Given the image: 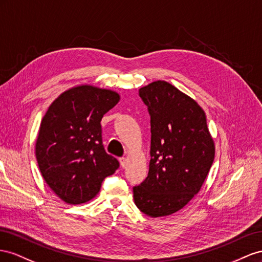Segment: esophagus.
Wrapping results in <instances>:
<instances>
[{"label":"esophagus","mask_w":262,"mask_h":262,"mask_svg":"<svg viewBox=\"0 0 262 262\" xmlns=\"http://www.w3.org/2000/svg\"><path fill=\"white\" fill-rule=\"evenodd\" d=\"M119 162H121V166L123 168H125L127 166V158H125V157H122V158H119Z\"/></svg>","instance_id":"34e87169"}]
</instances>
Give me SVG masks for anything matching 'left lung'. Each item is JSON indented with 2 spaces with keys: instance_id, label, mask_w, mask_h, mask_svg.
<instances>
[{
  "instance_id": "8db88e82",
  "label": "left lung",
  "mask_w": 262,
  "mask_h": 262,
  "mask_svg": "<svg viewBox=\"0 0 262 262\" xmlns=\"http://www.w3.org/2000/svg\"><path fill=\"white\" fill-rule=\"evenodd\" d=\"M150 115L148 176L133 188L134 201L150 217L180 211L199 193L215 156L204 111L166 81L139 89Z\"/></svg>"
}]
</instances>
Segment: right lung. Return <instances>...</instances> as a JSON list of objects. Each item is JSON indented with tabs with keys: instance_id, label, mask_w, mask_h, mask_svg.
<instances>
[{
	"instance_id": "right-lung-1",
	"label": "right lung",
	"mask_w": 262,
	"mask_h": 262,
	"mask_svg": "<svg viewBox=\"0 0 262 262\" xmlns=\"http://www.w3.org/2000/svg\"><path fill=\"white\" fill-rule=\"evenodd\" d=\"M118 93L92 85L63 92L45 114L36 140V158L45 181L68 204H81L99 193L104 179L119 167L102 143L103 115Z\"/></svg>"
}]
</instances>
